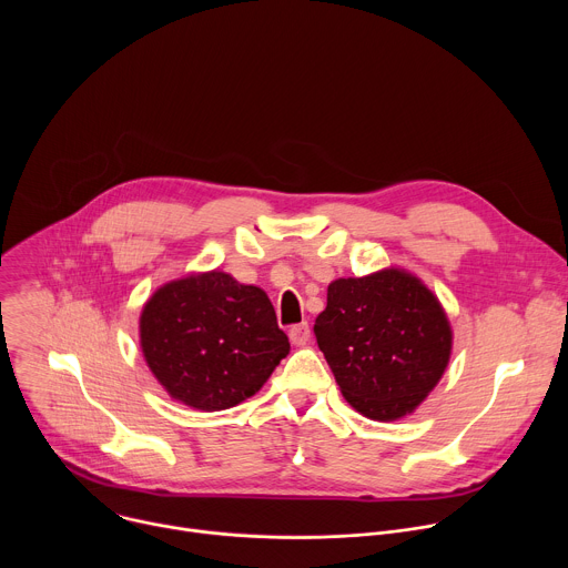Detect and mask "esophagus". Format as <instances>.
Wrapping results in <instances>:
<instances>
[{
	"label": "esophagus",
	"instance_id": "1",
	"mask_svg": "<svg viewBox=\"0 0 568 568\" xmlns=\"http://www.w3.org/2000/svg\"><path fill=\"white\" fill-rule=\"evenodd\" d=\"M310 339V326L303 321V323H296V326L290 328V342L294 346H305Z\"/></svg>",
	"mask_w": 568,
	"mask_h": 568
}]
</instances>
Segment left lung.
<instances>
[{
	"label": "left lung",
	"instance_id": "8db88e82",
	"mask_svg": "<svg viewBox=\"0 0 568 568\" xmlns=\"http://www.w3.org/2000/svg\"><path fill=\"white\" fill-rule=\"evenodd\" d=\"M314 335L342 395L373 420L412 414L452 355L443 305L420 278L395 267L333 281Z\"/></svg>",
	"mask_w": 568,
	"mask_h": 568
}]
</instances>
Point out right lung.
Listing matches in <instances>:
<instances>
[{
  "instance_id": "obj_1",
  "label": "right lung",
  "mask_w": 568,
  "mask_h": 568,
  "mask_svg": "<svg viewBox=\"0 0 568 568\" xmlns=\"http://www.w3.org/2000/svg\"><path fill=\"white\" fill-rule=\"evenodd\" d=\"M139 335L159 384L200 412L252 397L290 353L267 294L217 270L159 287L143 305Z\"/></svg>"
}]
</instances>
